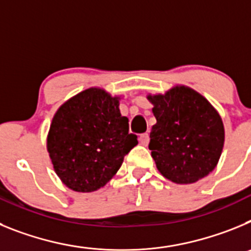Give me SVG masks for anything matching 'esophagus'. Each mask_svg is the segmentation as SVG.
<instances>
[{
  "label": "esophagus",
  "instance_id": "esophagus-1",
  "mask_svg": "<svg viewBox=\"0 0 251 251\" xmlns=\"http://www.w3.org/2000/svg\"><path fill=\"white\" fill-rule=\"evenodd\" d=\"M139 142H141L143 146H147L148 142H150V134L148 133H143L139 136Z\"/></svg>",
  "mask_w": 251,
  "mask_h": 251
}]
</instances>
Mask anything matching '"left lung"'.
Instances as JSON below:
<instances>
[{"label": "left lung", "instance_id": "8db88e82", "mask_svg": "<svg viewBox=\"0 0 251 251\" xmlns=\"http://www.w3.org/2000/svg\"><path fill=\"white\" fill-rule=\"evenodd\" d=\"M157 123L150 134V150L166 178L194 183L216 167L224 147V124L202 95L188 86L166 94L148 95Z\"/></svg>", "mask_w": 251, "mask_h": 251}]
</instances>
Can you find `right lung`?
Segmentation results:
<instances>
[{
    "mask_svg": "<svg viewBox=\"0 0 251 251\" xmlns=\"http://www.w3.org/2000/svg\"><path fill=\"white\" fill-rule=\"evenodd\" d=\"M137 145L118 98L99 88L84 90L60 106L48 136L55 172L76 192L97 191L109 182Z\"/></svg>",
    "mask_w": 251,
    "mask_h": 251,
    "instance_id": "1",
    "label": "right lung"
}]
</instances>
